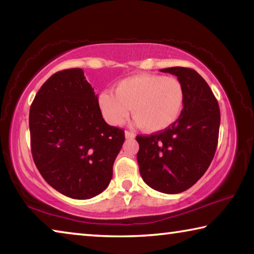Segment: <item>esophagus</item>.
Masks as SVG:
<instances>
[{
  "label": "esophagus",
  "instance_id": "esophagus-1",
  "mask_svg": "<svg viewBox=\"0 0 254 254\" xmlns=\"http://www.w3.org/2000/svg\"><path fill=\"white\" fill-rule=\"evenodd\" d=\"M126 137L127 139H134L135 134L131 131H126Z\"/></svg>",
  "mask_w": 254,
  "mask_h": 254
}]
</instances>
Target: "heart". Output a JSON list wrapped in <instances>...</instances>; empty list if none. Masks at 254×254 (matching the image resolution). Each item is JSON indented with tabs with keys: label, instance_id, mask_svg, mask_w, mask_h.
Wrapping results in <instances>:
<instances>
[{
	"label": "heart",
	"instance_id": "obj_1",
	"mask_svg": "<svg viewBox=\"0 0 254 254\" xmlns=\"http://www.w3.org/2000/svg\"><path fill=\"white\" fill-rule=\"evenodd\" d=\"M115 93L103 91L98 106L112 126H121L132 113L135 123L148 132H159L179 119L185 104V89L175 77L137 74L115 85Z\"/></svg>",
	"mask_w": 254,
	"mask_h": 254
}]
</instances>
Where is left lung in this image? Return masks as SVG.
I'll use <instances>...</instances> for the list:
<instances>
[{
  "label": "left lung",
  "mask_w": 254,
  "mask_h": 254,
  "mask_svg": "<svg viewBox=\"0 0 254 254\" xmlns=\"http://www.w3.org/2000/svg\"><path fill=\"white\" fill-rule=\"evenodd\" d=\"M185 89V104L173 126L151 135H137L136 154L143 182L165 194H179L199 180L217 147L221 113L208 84L196 70L163 68Z\"/></svg>",
  "instance_id": "8db88e82"
}]
</instances>
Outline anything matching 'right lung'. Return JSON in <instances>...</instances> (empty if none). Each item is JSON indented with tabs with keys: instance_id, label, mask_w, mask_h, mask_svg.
Segmentation results:
<instances>
[{
	"instance_id": "right-lung-1",
	"label": "right lung",
	"mask_w": 254,
	"mask_h": 254,
	"mask_svg": "<svg viewBox=\"0 0 254 254\" xmlns=\"http://www.w3.org/2000/svg\"><path fill=\"white\" fill-rule=\"evenodd\" d=\"M29 127L33 161L56 190L89 199L107 188L126 136L104 121L83 69L58 71L45 81L30 107Z\"/></svg>"
}]
</instances>
